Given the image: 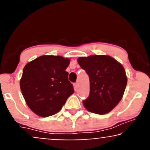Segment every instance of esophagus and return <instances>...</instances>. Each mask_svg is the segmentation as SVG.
Here are the masks:
<instances>
[{"mask_svg": "<svg viewBox=\"0 0 150 150\" xmlns=\"http://www.w3.org/2000/svg\"><path fill=\"white\" fill-rule=\"evenodd\" d=\"M78 86H79L78 83H74V87H75V88H76V89L78 88Z\"/></svg>", "mask_w": 150, "mask_h": 150, "instance_id": "esophagus-1", "label": "esophagus"}]
</instances>
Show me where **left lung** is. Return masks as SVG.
<instances>
[{"label":"left lung","instance_id":"8db88e82","mask_svg":"<svg viewBox=\"0 0 150 150\" xmlns=\"http://www.w3.org/2000/svg\"><path fill=\"white\" fill-rule=\"evenodd\" d=\"M89 76L90 94L83 101L89 112L105 114L112 111L122 98L127 84L124 67L109 55H91L78 59Z\"/></svg>","mask_w":150,"mask_h":150}]
</instances>
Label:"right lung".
Wrapping results in <instances>:
<instances>
[{"label": "right lung", "instance_id": "1", "mask_svg": "<svg viewBox=\"0 0 150 150\" xmlns=\"http://www.w3.org/2000/svg\"><path fill=\"white\" fill-rule=\"evenodd\" d=\"M70 59L43 55L29 62L23 69L20 88L26 105L42 117L54 115L74 93L65 70Z\"/></svg>", "mask_w": 150, "mask_h": 150}]
</instances>
